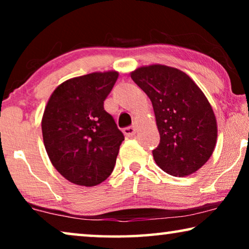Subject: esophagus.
Wrapping results in <instances>:
<instances>
[{
  "instance_id": "34e87169",
  "label": "esophagus",
  "mask_w": 249,
  "mask_h": 249,
  "mask_svg": "<svg viewBox=\"0 0 249 249\" xmlns=\"http://www.w3.org/2000/svg\"><path fill=\"white\" fill-rule=\"evenodd\" d=\"M124 132L125 136H128V137H132V136H135V134H136V127H134V125H130V127L124 128Z\"/></svg>"
}]
</instances>
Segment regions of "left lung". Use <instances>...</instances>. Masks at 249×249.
<instances>
[{"label":"left lung","instance_id":"1","mask_svg":"<svg viewBox=\"0 0 249 249\" xmlns=\"http://www.w3.org/2000/svg\"><path fill=\"white\" fill-rule=\"evenodd\" d=\"M131 79L152 102L160 132L153 156L169 175H192L211 158L217 128L209 101L185 72L154 64L131 72Z\"/></svg>","mask_w":249,"mask_h":249}]
</instances>
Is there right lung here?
I'll list each match as a JSON object with an SVG mask.
<instances>
[{"label": "right lung", "instance_id": "add662e5", "mask_svg": "<svg viewBox=\"0 0 249 249\" xmlns=\"http://www.w3.org/2000/svg\"><path fill=\"white\" fill-rule=\"evenodd\" d=\"M119 73L94 72L61 84L44 111L43 141L61 176L79 186L104 181L113 171L124 136L104 110Z\"/></svg>", "mask_w": 249, "mask_h": 249}]
</instances>
